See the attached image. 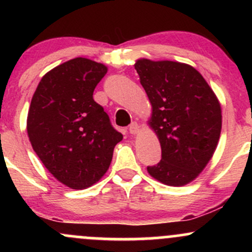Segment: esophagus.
Instances as JSON below:
<instances>
[{"label": "esophagus", "instance_id": "1", "mask_svg": "<svg viewBox=\"0 0 252 252\" xmlns=\"http://www.w3.org/2000/svg\"><path fill=\"white\" fill-rule=\"evenodd\" d=\"M140 131V126H138V124L136 122H132L131 124L129 126V132L131 135H136L137 132Z\"/></svg>", "mask_w": 252, "mask_h": 252}]
</instances>
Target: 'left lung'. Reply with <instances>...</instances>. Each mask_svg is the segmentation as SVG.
I'll return each mask as SVG.
<instances>
[{
  "instance_id": "obj_1",
  "label": "left lung",
  "mask_w": 252,
  "mask_h": 252,
  "mask_svg": "<svg viewBox=\"0 0 252 252\" xmlns=\"http://www.w3.org/2000/svg\"><path fill=\"white\" fill-rule=\"evenodd\" d=\"M135 70L153 112L149 126L161 144V161L147 170L168 186H184L206 167L218 144L221 109L204 77L187 63L138 59Z\"/></svg>"
}]
</instances>
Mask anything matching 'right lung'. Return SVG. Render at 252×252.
Here are the masks:
<instances>
[{
  "label": "right lung",
  "mask_w": 252,
  "mask_h": 252,
  "mask_svg": "<svg viewBox=\"0 0 252 252\" xmlns=\"http://www.w3.org/2000/svg\"><path fill=\"white\" fill-rule=\"evenodd\" d=\"M105 65L76 58L40 80L27 117L34 152L57 180L73 189L92 186L108 170L123 135L111 126L94 91Z\"/></svg>",
  "instance_id": "add662e5"
}]
</instances>
